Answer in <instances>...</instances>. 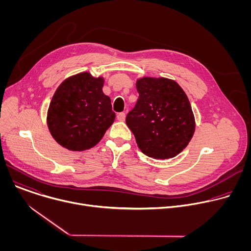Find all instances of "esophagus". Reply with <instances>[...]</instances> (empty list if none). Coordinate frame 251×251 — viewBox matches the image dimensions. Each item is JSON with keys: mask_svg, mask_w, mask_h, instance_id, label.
Masks as SVG:
<instances>
[{"mask_svg": "<svg viewBox=\"0 0 251 251\" xmlns=\"http://www.w3.org/2000/svg\"><path fill=\"white\" fill-rule=\"evenodd\" d=\"M117 120H118V121H124V120H125V113H124V112L118 113V114H117Z\"/></svg>", "mask_w": 251, "mask_h": 251, "instance_id": "obj_1", "label": "esophagus"}]
</instances>
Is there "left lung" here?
<instances>
[{"label": "left lung", "instance_id": "obj_1", "mask_svg": "<svg viewBox=\"0 0 251 251\" xmlns=\"http://www.w3.org/2000/svg\"><path fill=\"white\" fill-rule=\"evenodd\" d=\"M139 97L126 116L139 149L154 159L180 154L190 143L196 123L192 106L175 80L143 77L137 80Z\"/></svg>", "mask_w": 251, "mask_h": 251}]
</instances>
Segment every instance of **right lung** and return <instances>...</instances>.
<instances>
[{"label":"right lung","instance_id":"right-lung-1","mask_svg":"<svg viewBox=\"0 0 251 251\" xmlns=\"http://www.w3.org/2000/svg\"><path fill=\"white\" fill-rule=\"evenodd\" d=\"M103 77L81 73L66 78L54 92L48 111L53 139L70 151L94 147L115 119Z\"/></svg>","mask_w":251,"mask_h":251}]
</instances>
